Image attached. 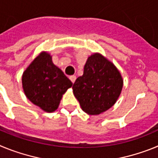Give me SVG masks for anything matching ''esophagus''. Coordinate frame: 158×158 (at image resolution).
Segmentation results:
<instances>
[{
    "mask_svg": "<svg viewBox=\"0 0 158 158\" xmlns=\"http://www.w3.org/2000/svg\"><path fill=\"white\" fill-rule=\"evenodd\" d=\"M69 79H70V81H72V83L73 84L75 82V80H76V76H74V75H72V76L69 77Z\"/></svg>",
    "mask_w": 158,
    "mask_h": 158,
    "instance_id": "1",
    "label": "esophagus"
}]
</instances>
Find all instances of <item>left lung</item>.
I'll list each match as a JSON object with an SVG mask.
<instances>
[{
  "label": "left lung",
  "mask_w": 158,
  "mask_h": 158,
  "mask_svg": "<svg viewBox=\"0 0 158 158\" xmlns=\"http://www.w3.org/2000/svg\"><path fill=\"white\" fill-rule=\"evenodd\" d=\"M123 86L116 66L101 54L94 53L88 58L83 75L77 78L73 92L85 112L97 115L116 103Z\"/></svg>",
  "instance_id": "1"
}]
</instances>
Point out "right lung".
I'll use <instances>...</instances> for the list:
<instances>
[{
  "label": "right lung",
  "mask_w": 158,
  "mask_h": 158,
  "mask_svg": "<svg viewBox=\"0 0 158 158\" xmlns=\"http://www.w3.org/2000/svg\"><path fill=\"white\" fill-rule=\"evenodd\" d=\"M73 83L52 62V56L43 51L22 75V86L27 98L46 112L58 109L62 95Z\"/></svg>",
  "instance_id": "obj_1"
}]
</instances>
